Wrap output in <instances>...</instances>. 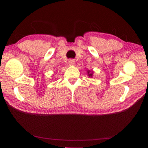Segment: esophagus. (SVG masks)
I'll return each mask as SVG.
<instances>
[{
    "label": "esophagus",
    "instance_id": "esophagus-1",
    "mask_svg": "<svg viewBox=\"0 0 148 148\" xmlns=\"http://www.w3.org/2000/svg\"><path fill=\"white\" fill-rule=\"evenodd\" d=\"M69 64L71 65V66H74L75 65V61L74 59H70L69 61Z\"/></svg>",
    "mask_w": 148,
    "mask_h": 148
}]
</instances>
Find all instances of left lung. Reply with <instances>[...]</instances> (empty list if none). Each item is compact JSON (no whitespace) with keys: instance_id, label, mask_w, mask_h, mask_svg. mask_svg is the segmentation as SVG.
<instances>
[{"instance_id":"obj_1","label":"left lung","mask_w":148,"mask_h":148,"mask_svg":"<svg viewBox=\"0 0 148 148\" xmlns=\"http://www.w3.org/2000/svg\"><path fill=\"white\" fill-rule=\"evenodd\" d=\"M87 73H88V76H89V77H92V71H87Z\"/></svg>"}]
</instances>
